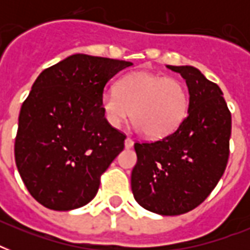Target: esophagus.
<instances>
[{
  "label": "esophagus",
  "mask_w": 250,
  "mask_h": 250,
  "mask_svg": "<svg viewBox=\"0 0 250 250\" xmlns=\"http://www.w3.org/2000/svg\"><path fill=\"white\" fill-rule=\"evenodd\" d=\"M125 149H131L133 146V140L132 139H129V137H127L125 140Z\"/></svg>",
  "instance_id": "esophagus-1"
}]
</instances>
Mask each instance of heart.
I'll list each match as a JSON object with an SVG mask.
<instances>
[{"label":"heart","mask_w":250,"mask_h":250,"mask_svg":"<svg viewBox=\"0 0 250 250\" xmlns=\"http://www.w3.org/2000/svg\"><path fill=\"white\" fill-rule=\"evenodd\" d=\"M189 104L187 86L178 79L136 71L117 83V90L105 89L100 105L106 122L118 128L129 117L139 132L160 139L170 135L186 118Z\"/></svg>","instance_id":"heart-1"}]
</instances>
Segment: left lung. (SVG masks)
Here are the masks:
<instances>
[{
  "mask_svg": "<svg viewBox=\"0 0 250 250\" xmlns=\"http://www.w3.org/2000/svg\"><path fill=\"white\" fill-rule=\"evenodd\" d=\"M186 80L188 115L154 143L135 144L133 197L144 209L180 215L198 206L225 172L229 154L231 113L223 93L193 66H167Z\"/></svg>",
  "mask_w": 250,
  "mask_h": 250,
  "instance_id": "1",
  "label": "left lung"
}]
</instances>
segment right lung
Wrapping results in <instances>:
<instances>
[{
  "label": "right lung",
  "instance_id": "right-lung-1",
  "mask_svg": "<svg viewBox=\"0 0 250 250\" xmlns=\"http://www.w3.org/2000/svg\"><path fill=\"white\" fill-rule=\"evenodd\" d=\"M131 62L72 54L37 76L23 102L15 164L27 189L52 210L92 201L100 176L125 148V136L102 114L106 83Z\"/></svg>",
  "mask_w": 250,
  "mask_h": 250
}]
</instances>
